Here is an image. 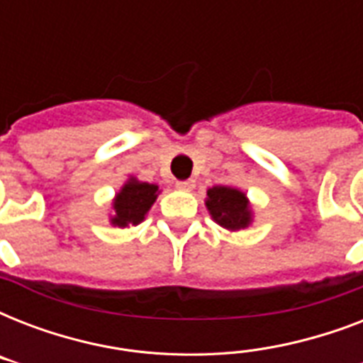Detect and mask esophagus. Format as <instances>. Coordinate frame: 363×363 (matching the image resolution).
Here are the masks:
<instances>
[{"mask_svg": "<svg viewBox=\"0 0 363 363\" xmlns=\"http://www.w3.org/2000/svg\"><path fill=\"white\" fill-rule=\"evenodd\" d=\"M177 188L182 190V192H190V190L196 188V181H192V179H188V181H179L177 182Z\"/></svg>", "mask_w": 363, "mask_h": 363, "instance_id": "obj_1", "label": "esophagus"}]
</instances>
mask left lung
Wrapping results in <instances>:
<instances>
[{
    "instance_id": "8db88e82",
    "label": "left lung",
    "mask_w": 363,
    "mask_h": 363,
    "mask_svg": "<svg viewBox=\"0 0 363 363\" xmlns=\"http://www.w3.org/2000/svg\"><path fill=\"white\" fill-rule=\"evenodd\" d=\"M205 205L216 224L226 230H242L252 222V211L245 192L232 186H213L207 190Z\"/></svg>"
}]
</instances>
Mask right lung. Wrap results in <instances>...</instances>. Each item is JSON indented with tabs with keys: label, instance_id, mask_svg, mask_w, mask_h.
<instances>
[{
	"label": "right lung",
	"instance_id": "obj_1",
	"mask_svg": "<svg viewBox=\"0 0 363 363\" xmlns=\"http://www.w3.org/2000/svg\"><path fill=\"white\" fill-rule=\"evenodd\" d=\"M158 194L156 184H148V182L137 181L135 177H130L121 188V192L113 199L115 215L111 216V224L118 228L137 226L139 222L145 220Z\"/></svg>",
	"mask_w": 363,
	"mask_h": 363
}]
</instances>
